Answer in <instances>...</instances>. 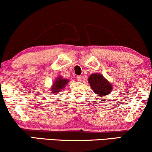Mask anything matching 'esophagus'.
Listing matches in <instances>:
<instances>
[{"instance_id":"1","label":"esophagus","mask_w":152,"mask_h":152,"mask_svg":"<svg viewBox=\"0 0 152 152\" xmlns=\"http://www.w3.org/2000/svg\"><path fill=\"white\" fill-rule=\"evenodd\" d=\"M77 81H79V82H81V81L82 80V76H77Z\"/></svg>"}]
</instances>
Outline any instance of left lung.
Returning a JSON list of instances; mask_svg holds the SVG:
<instances>
[{
	"label": "left lung",
	"mask_w": 152,
	"mask_h": 152,
	"mask_svg": "<svg viewBox=\"0 0 152 152\" xmlns=\"http://www.w3.org/2000/svg\"><path fill=\"white\" fill-rule=\"evenodd\" d=\"M88 83L94 93L99 97L109 95L113 89L111 83L99 73L91 74L88 77Z\"/></svg>",
	"instance_id": "8db88e82"
}]
</instances>
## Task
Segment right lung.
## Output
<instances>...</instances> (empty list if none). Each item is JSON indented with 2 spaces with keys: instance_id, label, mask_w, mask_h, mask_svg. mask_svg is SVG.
Wrapping results in <instances>:
<instances>
[{
  "instance_id": "right-lung-1",
  "label": "right lung",
  "mask_w": 152,
  "mask_h": 152,
  "mask_svg": "<svg viewBox=\"0 0 152 152\" xmlns=\"http://www.w3.org/2000/svg\"><path fill=\"white\" fill-rule=\"evenodd\" d=\"M68 82H69V80H67V79L62 78L61 76L58 77L57 80L53 82V87L51 88V91L54 93H57L60 91H61L64 88H65V86L68 84Z\"/></svg>"
}]
</instances>
